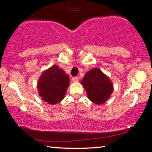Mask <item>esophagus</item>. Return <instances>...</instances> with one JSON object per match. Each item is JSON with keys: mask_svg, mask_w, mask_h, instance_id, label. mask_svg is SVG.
Returning a JSON list of instances; mask_svg holds the SVG:
<instances>
[{"mask_svg": "<svg viewBox=\"0 0 152 152\" xmlns=\"http://www.w3.org/2000/svg\"><path fill=\"white\" fill-rule=\"evenodd\" d=\"M78 78L77 76L73 77V78H72V81H73V82H74V83L78 82Z\"/></svg>", "mask_w": 152, "mask_h": 152, "instance_id": "34e87169", "label": "esophagus"}]
</instances>
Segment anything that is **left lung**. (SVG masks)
I'll return each instance as SVG.
<instances>
[{"label":"left lung","mask_w":152,"mask_h":152,"mask_svg":"<svg viewBox=\"0 0 152 152\" xmlns=\"http://www.w3.org/2000/svg\"><path fill=\"white\" fill-rule=\"evenodd\" d=\"M80 83L87 92L88 98L96 104H102L113 91V85L109 77L97 67L87 72Z\"/></svg>","instance_id":"8db88e82"}]
</instances>
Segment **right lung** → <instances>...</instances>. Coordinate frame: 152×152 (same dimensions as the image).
I'll list each match as a JSON object with an SVG mask.
<instances>
[{
	"mask_svg": "<svg viewBox=\"0 0 152 152\" xmlns=\"http://www.w3.org/2000/svg\"><path fill=\"white\" fill-rule=\"evenodd\" d=\"M69 85L68 74L54 65L41 74L37 82L39 96L45 102L56 104L64 99Z\"/></svg>",
	"mask_w": 152,
	"mask_h": 152,
	"instance_id": "right-lung-1",
	"label": "right lung"
}]
</instances>
